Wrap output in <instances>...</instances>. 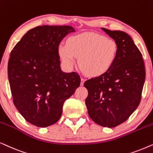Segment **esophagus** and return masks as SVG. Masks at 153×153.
Returning a JSON list of instances; mask_svg holds the SVG:
<instances>
[{
	"instance_id": "1",
	"label": "esophagus",
	"mask_w": 153,
	"mask_h": 153,
	"mask_svg": "<svg viewBox=\"0 0 153 153\" xmlns=\"http://www.w3.org/2000/svg\"><path fill=\"white\" fill-rule=\"evenodd\" d=\"M85 80L84 78H81V82H80V85H84V82H85Z\"/></svg>"
}]
</instances>
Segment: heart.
<instances>
[{"mask_svg":"<svg viewBox=\"0 0 153 153\" xmlns=\"http://www.w3.org/2000/svg\"><path fill=\"white\" fill-rule=\"evenodd\" d=\"M118 46L112 38L93 32H85L68 38L58 46V54L64 66L71 70L78 57V64L85 74L98 77L113 66Z\"/></svg>","mask_w":153,"mask_h":153,"instance_id":"obj_1","label":"heart"}]
</instances>
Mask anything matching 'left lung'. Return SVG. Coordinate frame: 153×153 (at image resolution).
<instances>
[{"label":"left lung","instance_id":"8db88e82","mask_svg":"<svg viewBox=\"0 0 153 153\" xmlns=\"http://www.w3.org/2000/svg\"><path fill=\"white\" fill-rule=\"evenodd\" d=\"M101 29L117 42V55L106 73L85 82L88 90L85 104L94 123L111 128L125 122L137 108L146 71L141 53L129 34Z\"/></svg>","mask_w":153,"mask_h":153}]
</instances>
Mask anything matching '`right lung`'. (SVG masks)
Wrapping results in <instances>:
<instances>
[{
	"label": "right lung",
	"instance_id": "add662e5",
	"mask_svg": "<svg viewBox=\"0 0 153 153\" xmlns=\"http://www.w3.org/2000/svg\"><path fill=\"white\" fill-rule=\"evenodd\" d=\"M75 30L71 26H39L28 30L10 53L9 80L13 102L24 119L38 127L55 124L64 101L80 85L75 72L60 66L58 46Z\"/></svg>",
	"mask_w": 153,
	"mask_h": 153
}]
</instances>
